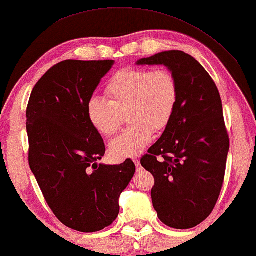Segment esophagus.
<instances>
[{
  "label": "esophagus",
  "mask_w": 256,
  "mask_h": 256,
  "mask_svg": "<svg viewBox=\"0 0 256 256\" xmlns=\"http://www.w3.org/2000/svg\"><path fill=\"white\" fill-rule=\"evenodd\" d=\"M133 162H134L136 167V169H138V170H139L140 168H142V166H140V162H139V160H138V159H134V160H133Z\"/></svg>",
  "instance_id": "1"
}]
</instances>
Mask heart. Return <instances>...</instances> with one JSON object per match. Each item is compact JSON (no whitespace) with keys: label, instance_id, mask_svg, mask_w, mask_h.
Masks as SVG:
<instances>
[{"label":"heart","instance_id":"b5f03b06","mask_svg":"<svg viewBox=\"0 0 256 256\" xmlns=\"http://www.w3.org/2000/svg\"><path fill=\"white\" fill-rule=\"evenodd\" d=\"M178 82L167 67L154 70L128 67L108 81L109 100L90 97L87 117L92 126L104 136L120 128L124 116L131 124L109 145L111 156L124 160L136 156L152 142L154 130L168 126L178 106Z\"/></svg>","mask_w":256,"mask_h":256}]
</instances>
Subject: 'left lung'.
<instances>
[{
	"mask_svg": "<svg viewBox=\"0 0 256 256\" xmlns=\"http://www.w3.org/2000/svg\"><path fill=\"white\" fill-rule=\"evenodd\" d=\"M138 64H164L180 89L170 123L140 160L154 178L153 206L169 228H195L214 211L224 183L230 138L220 94L204 67L182 51L158 53Z\"/></svg>",
	"mask_w": 256,
	"mask_h": 256,
	"instance_id": "8db88e82",
	"label": "left lung"
}]
</instances>
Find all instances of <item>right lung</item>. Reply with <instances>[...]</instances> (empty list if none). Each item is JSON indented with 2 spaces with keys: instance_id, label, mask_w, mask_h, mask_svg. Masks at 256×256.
<instances>
[{
  "instance_id": "obj_1",
  "label": "right lung",
  "mask_w": 256,
  "mask_h": 256,
  "mask_svg": "<svg viewBox=\"0 0 256 256\" xmlns=\"http://www.w3.org/2000/svg\"><path fill=\"white\" fill-rule=\"evenodd\" d=\"M114 60H64L36 84L26 108L28 164L53 214L67 228L97 232L120 214L136 172L131 159L97 164L106 153L87 102Z\"/></svg>"
}]
</instances>
